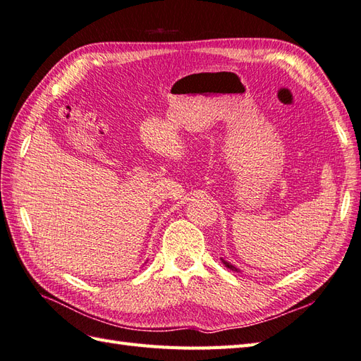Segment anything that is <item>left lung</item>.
Wrapping results in <instances>:
<instances>
[{
    "mask_svg": "<svg viewBox=\"0 0 361 361\" xmlns=\"http://www.w3.org/2000/svg\"><path fill=\"white\" fill-rule=\"evenodd\" d=\"M221 261H222V264H224V266H226L227 269H230V270H235V271H239V269H236V267L233 266V264H230V262H227L226 259H222V258H221Z\"/></svg>",
    "mask_w": 361,
    "mask_h": 361,
    "instance_id": "left-lung-1",
    "label": "left lung"
}]
</instances>
